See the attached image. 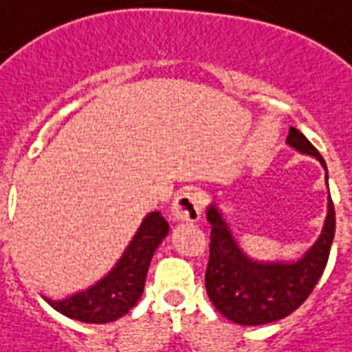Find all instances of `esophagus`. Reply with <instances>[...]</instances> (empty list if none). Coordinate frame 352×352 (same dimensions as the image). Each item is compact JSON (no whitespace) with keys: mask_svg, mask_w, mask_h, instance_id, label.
Wrapping results in <instances>:
<instances>
[{"mask_svg":"<svg viewBox=\"0 0 352 352\" xmlns=\"http://www.w3.org/2000/svg\"><path fill=\"white\" fill-rule=\"evenodd\" d=\"M201 199L193 190H182L171 206V217L181 222H197L201 219Z\"/></svg>","mask_w":352,"mask_h":352,"instance_id":"1","label":"esophagus"}]
</instances>
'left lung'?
<instances>
[{
	"instance_id": "left-lung-1",
	"label": "left lung",
	"mask_w": 352,
	"mask_h": 352,
	"mask_svg": "<svg viewBox=\"0 0 352 352\" xmlns=\"http://www.w3.org/2000/svg\"><path fill=\"white\" fill-rule=\"evenodd\" d=\"M285 142L302 155L320 161L327 182L329 177L324 157L302 131L289 128ZM206 219L211 224L206 291L221 315L241 325L271 324L285 318L304 304L324 273L336 226L329 195L322 233L304 255L295 260H255L236 242L215 202L208 206Z\"/></svg>"
}]
</instances>
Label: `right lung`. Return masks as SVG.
<instances>
[{
  "mask_svg": "<svg viewBox=\"0 0 352 352\" xmlns=\"http://www.w3.org/2000/svg\"><path fill=\"white\" fill-rule=\"evenodd\" d=\"M168 231L170 226L161 211H151L144 217L121 258L101 280L63 300L43 298L57 313L87 324H108L121 318L141 298L151 256Z\"/></svg>",
  "mask_w": 352,
  "mask_h": 352,
  "instance_id": "1",
  "label": "right lung"
}]
</instances>
